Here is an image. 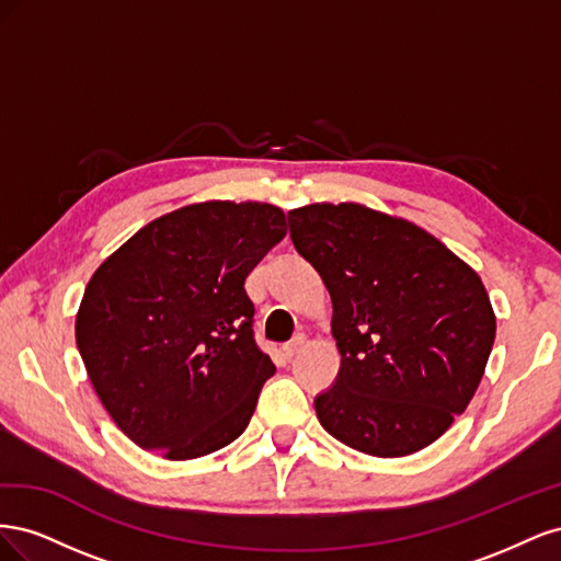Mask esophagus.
<instances>
[{"instance_id":"1","label":"esophagus","mask_w":561,"mask_h":561,"mask_svg":"<svg viewBox=\"0 0 561 561\" xmlns=\"http://www.w3.org/2000/svg\"><path fill=\"white\" fill-rule=\"evenodd\" d=\"M304 344H307V339H304V336H295L290 344H285V346H283V355H285L287 360L295 358V355L304 348Z\"/></svg>"}]
</instances>
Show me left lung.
<instances>
[{
	"instance_id": "8db88e82",
	"label": "left lung",
	"mask_w": 561,
	"mask_h": 561,
	"mask_svg": "<svg viewBox=\"0 0 561 561\" xmlns=\"http://www.w3.org/2000/svg\"><path fill=\"white\" fill-rule=\"evenodd\" d=\"M297 252L325 283L342 365L320 426L379 458L443 437L478 390L496 316L478 271L410 219L363 203L290 210Z\"/></svg>"
}]
</instances>
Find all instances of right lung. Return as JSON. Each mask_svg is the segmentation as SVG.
Listing matches in <instances>:
<instances>
[{"label":"right lung","mask_w":561,"mask_h":561,"mask_svg":"<svg viewBox=\"0 0 561 561\" xmlns=\"http://www.w3.org/2000/svg\"><path fill=\"white\" fill-rule=\"evenodd\" d=\"M285 233L271 203L201 201L151 219L95 268L77 346L135 445L190 461L248 428L276 365L252 339L245 278Z\"/></svg>","instance_id":"right-lung-1"}]
</instances>
